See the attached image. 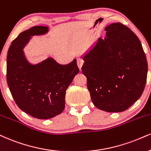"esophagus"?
I'll list each match as a JSON object with an SVG mask.
<instances>
[{
  "instance_id": "obj_1",
  "label": "esophagus",
  "mask_w": 151,
  "mask_h": 151,
  "mask_svg": "<svg viewBox=\"0 0 151 151\" xmlns=\"http://www.w3.org/2000/svg\"><path fill=\"white\" fill-rule=\"evenodd\" d=\"M83 60L82 59H77V64H78V68H80V69H81V67L83 65Z\"/></svg>"
}]
</instances>
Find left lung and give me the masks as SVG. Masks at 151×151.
<instances>
[{
    "label": "left lung",
    "instance_id": "8db88e82",
    "mask_svg": "<svg viewBox=\"0 0 151 151\" xmlns=\"http://www.w3.org/2000/svg\"><path fill=\"white\" fill-rule=\"evenodd\" d=\"M105 31V38H99L84 57L81 69L94 105L107 112H122L144 92L148 63L140 40L127 26L113 23Z\"/></svg>",
    "mask_w": 151,
    "mask_h": 151
}]
</instances>
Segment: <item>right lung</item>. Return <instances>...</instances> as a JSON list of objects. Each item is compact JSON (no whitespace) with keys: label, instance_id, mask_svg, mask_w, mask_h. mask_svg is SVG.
I'll return each mask as SVG.
<instances>
[{"label":"right lung","instance_id":"right-lung-1","mask_svg":"<svg viewBox=\"0 0 151 151\" xmlns=\"http://www.w3.org/2000/svg\"><path fill=\"white\" fill-rule=\"evenodd\" d=\"M48 27L35 26L19 33L12 42L7 56V82L14 101L33 118L49 119L62 113L66 91L79 68L76 59L59 64L49 58L31 65L23 49L31 36L47 32Z\"/></svg>","mask_w":151,"mask_h":151}]
</instances>
